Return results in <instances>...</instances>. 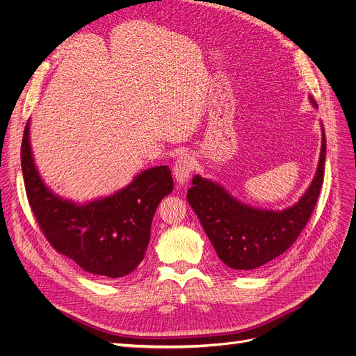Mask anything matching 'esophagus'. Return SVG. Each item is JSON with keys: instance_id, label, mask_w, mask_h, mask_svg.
Wrapping results in <instances>:
<instances>
[{"instance_id": "obj_1", "label": "esophagus", "mask_w": 356, "mask_h": 356, "mask_svg": "<svg viewBox=\"0 0 356 356\" xmlns=\"http://www.w3.org/2000/svg\"><path fill=\"white\" fill-rule=\"evenodd\" d=\"M193 167H195V161L189 154H181L177 158L175 163V167H173V175L180 186L186 185L189 177H191V173L193 171Z\"/></svg>"}]
</instances>
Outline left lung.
Wrapping results in <instances>:
<instances>
[{
  "mask_svg": "<svg viewBox=\"0 0 356 356\" xmlns=\"http://www.w3.org/2000/svg\"><path fill=\"white\" fill-rule=\"evenodd\" d=\"M314 108L317 104L309 97ZM325 135L321 123V151L314 179L298 202L268 209L239 201L218 181L195 175L188 202L198 216L218 258L233 270H255L293 245L317 204L324 177Z\"/></svg>",
  "mask_w": 356,
  "mask_h": 356,
  "instance_id": "left-lung-1",
  "label": "left lung"
}]
</instances>
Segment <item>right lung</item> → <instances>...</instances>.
Instances as JSON below:
<instances>
[{
    "instance_id": "right-lung-1",
    "label": "right lung",
    "mask_w": 356,
    "mask_h": 356,
    "mask_svg": "<svg viewBox=\"0 0 356 356\" xmlns=\"http://www.w3.org/2000/svg\"><path fill=\"white\" fill-rule=\"evenodd\" d=\"M22 171L31 208L49 243L83 271L108 279L138 268L149 243L155 209L173 191L168 165H158L140 171L111 195L85 202L63 198L36 167L31 120L23 134Z\"/></svg>"
}]
</instances>
